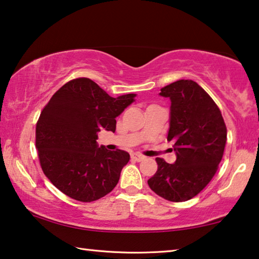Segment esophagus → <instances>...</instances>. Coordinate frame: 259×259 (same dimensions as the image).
<instances>
[{
  "instance_id": "1",
  "label": "esophagus",
  "mask_w": 259,
  "mask_h": 259,
  "mask_svg": "<svg viewBox=\"0 0 259 259\" xmlns=\"http://www.w3.org/2000/svg\"><path fill=\"white\" fill-rule=\"evenodd\" d=\"M131 158L135 160V162H141V160H143L146 157L143 155H140V154H132L131 155Z\"/></svg>"
}]
</instances>
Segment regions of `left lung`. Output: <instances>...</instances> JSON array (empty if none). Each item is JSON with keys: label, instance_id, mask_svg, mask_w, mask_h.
<instances>
[{"label": "left lung", "instance_id": "1", "mask_svg": "<svg viewBox=\"0 0 259 259\" xmlns=\"http://www.w3.org/2000/svg\"><path fill=\"white\" fill-rule=\"evenodd\" d=\"M168 97L169 128L177 159L168 164L156 158L157 172L148 180L152 192L171 202H185L212 179L225 149L227 130L217 104L193 80H178L163 87Z\"/></svg>", "mask_w": 259, "mask_h": 259}]
</instances>
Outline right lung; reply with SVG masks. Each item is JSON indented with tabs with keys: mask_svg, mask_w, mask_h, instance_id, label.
<instances>
[{
	"mask_svg": "<svg viewBox=\"0 0 259 259\" xmlns=\"http://www.w3.org/2000/svg\"><path fill=\"white\" fill-rule=\"evenodd\" d=\"M137 94L111 97L88 78L71 80L55 93L36 124L42 171L55 187L80 202H93L116 187L130 154L96 142L101 130L116 131V118Z\"/></svg>",
	"mask_w": 259,
	"mask_h": 259,
	"instance_id": "obj_1",
	"label": "right lung"
}]
</instances>
